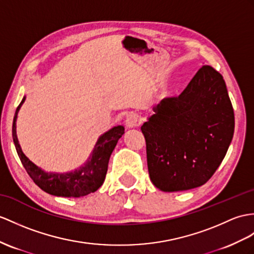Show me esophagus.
<instances>
[{"label": "esophagus", "instance_id": "34e87169", "mask_svg": "<svg viewBox=\"0 0 254 254\" xmlns=\"http://www.w3.org/2000/svg\"><path fill=\"white\" fill-rule=\"evenodd\" d=\"M125 123H126V126L128 128L138 127L141 124V117L137 113H130L129 115H127Z\"/></svg>", "mask_w": 254, "mask_h": 254}]
</instances>
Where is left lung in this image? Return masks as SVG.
Segmentation results:
<instances>
[{"label": "left lung", "instance_id": "left-lung-1", "mask_svg": "<svg viewBox=\"0 0 254 254\" xmlns=\"http://www.w3.org/2000/svg\"><path fill=\"white\" fill-rule=\"evenodd\" d=\"M141 126L152 183L164 191L205 184L219 168L235 128L223 76L202 65L181 95L165 98Z\"/></svg>", "mask_w": 254, "mask_h": 254}]
</instances>
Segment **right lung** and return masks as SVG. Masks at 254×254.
Segmentation results:
<instances>
[{"label":"right lung","instance_id":"add662e5","mask_svg":"<svg viewBox=\"0 0 254 254\" xmlns=\"http://www.w3.org/2000/svg\"><path fill=\"white\" fill-rule=\"evenodd\" d=\"M26 100L23 97L18 106L13 122V140L21 163L33 182L46 193L61 197H83L94 193L101 187L108 171L111 154L122 135L125 133L124 126H115L98 139L94 151L84 166L66 174L46 172L39 168L24 155L16 133V121L18 112Z\"/></svg>","mask_w":254,"mask_h":254}]
</instances>
